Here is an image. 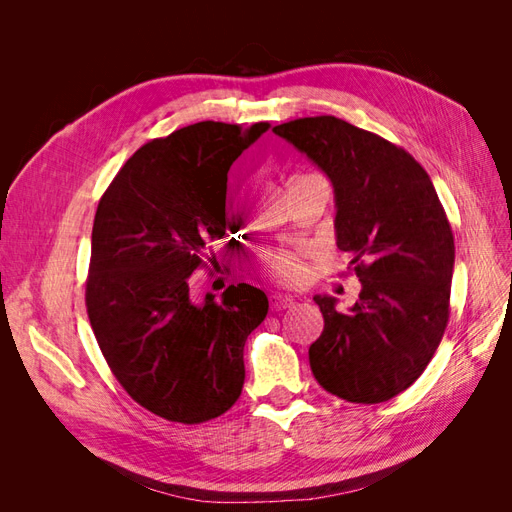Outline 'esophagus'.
<instances>
[{"mask_svg": "<svg viewBox=\"0 0 512 512\" xmlns=\"http://www.w3.org/2000/svg\"><path fill=\"white\" fill-rule=\"evenodd\" d=\"M292 297L290 294H272L270 297V305H272V311H284L286 307L292 305Z\"/></svg>", "mask_w": 512, "mask_h": 512, "instance_id": "1", "label": "esophagus"}]
</instances>
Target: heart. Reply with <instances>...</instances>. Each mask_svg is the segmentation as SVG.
Segmentation results:
<instances>
[{"mask_svg":"<svg viewBox=\"0 0 512 512\" xmlns=\"http://www.w3.org/2000/svg\"><path fill=\"white\" fill-rule=\"evenodd\" d=\"M274 272L280 276V278H292L294 274H297V263H294V257L288 255V253H282V255H274L270 259Z\"/></svg>","mask_w":512,"mask_h":512,"instance_id":"obj_1","label":"heart"}]
</instances>
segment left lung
<instances>
[{
    "mask_svg": "<svg viewBox=\"0 0 512 512\" xmlns=\"http://www.w3.org/2000/svg\"><path fill=\"white\" fill-rule=\"evenodd\" d=\"M278 137L324 172L336 245L361 292L346 313L313 297L324 332L309 346L319 386L375 405L407 390L432 361L450 315L454 236L436 188L402 147L334 116L290 120Z\"/></svg>",
    "mask_w": 512,
    "mask_h": 512,
    "instance_id": "left-lung-1",
    "label": "left lung"
}]
</instances>
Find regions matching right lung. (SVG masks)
I'll return each instance as SVG.
<instances>
[{
    "instance_id": "add662e5",
    "label": "right lung",
    "mask_w": 512,
    "mask_h": 512,
    "mask_svg": "<svg viewBox=\"0 0 512 512\" xmlns=\"http://www.w3.org/2000/svg\"><path fill=\"white\" fill-rule=\"evenodd\" d=\"M270 128L197 122L134 153L103 193L91 236L87 313L116 380L147 411L195 425L224 415L245 384V342L270 309L230 284L197 303L191 274L230 247L228 170Z\"/></svg>"
}]
</instances>
